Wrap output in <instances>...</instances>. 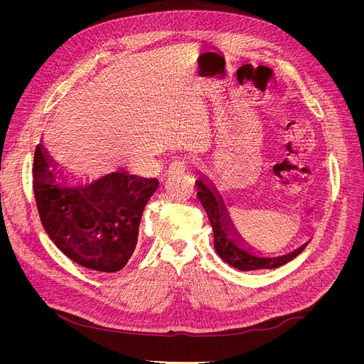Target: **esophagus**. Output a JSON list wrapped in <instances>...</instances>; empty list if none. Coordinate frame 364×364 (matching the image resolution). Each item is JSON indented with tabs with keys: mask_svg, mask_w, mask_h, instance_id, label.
Wrapping results in <instances>:
<instances>
[{
	"mask_svg": "<svg viewBox=\"0 0 364 364\" xmlns=\"http://www.w3.org/2000/svg\"><path fill=\"white\" fill-rule=\"evenodd\" d=\"M190 168V161L186 159H176L173 161V164L170 165L168 173H183Z\"/></svg>",
	"mask_w": 364,
	"mask_h": 364,
	"instance_id": "1",
	"label": "esophagus"
}]
</instances>
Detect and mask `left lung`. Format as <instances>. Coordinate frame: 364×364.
Listing matches in <instances>:
<instances>
[{"label":"left lung","mask_w":364,"mask_h":364,"mask_svg":"<svg viewBox=\"0 0 364 364\" xmlns=\"http://www.w3.org/2000/svg\"><path fill=\"white\" fill-rule=\"evenodd\" d=\"M197 196H199V200L202 202L205 211L208 214L209 222H211L213 230H214V247L218 253V257L225 259L229 266H232L238 270H258V269H274L284 266L293 258H296L299 253L305 249L308 243L301 246L290 253H285L282 257H257L252 255L250 252L241 249L238 246L237 238H230L229 234L230 230H234L232 223H230V218L228 215L226 208L223 205L222 197L217 194L214 188H211V183H205V181H197Z\"/></svg>","instance_id":"obj_1"}]
</instances>
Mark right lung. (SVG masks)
<instances>
[{"mask_svg":"<svg viewBox=\"0 0 364 364\" xmlns=\"http://www.w3.org/2000/svg\"><path fill=\"white\" fill-rule=\"evenodd\" d=\"M56 174V164L38 146L33 190L53 243L86 269H123L135 250L141 215L158 190V179L115 171L85 186H62Z\"/></svg>","mask_w":364,"mask_h":364,"instance_id":"right-lung-1","label":"right lung"}]
</instances>
